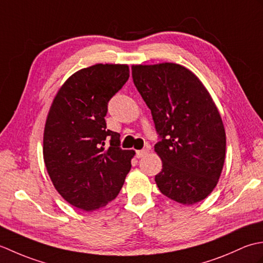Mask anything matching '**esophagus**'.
I'll use <instances>...</instances> for the list:
<instances>
[{"label": "esophagus", "instance_id": "obj_1", "mask_svg": "<svg viewBox=\"0 0 263 263\" xmlns=\"http://www.w3.org/2000/svg\"><path fill=\"white\" fill-rule=\"evenodd\" d=\"M148 153H149V150L146 149V148L142 149V150H137V157L142 158V157H144V156H147Z\"/></svg>", "mask_w": 263, "mask_h": 263}]
</instances>
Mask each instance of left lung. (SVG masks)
I'll list each match as a JSON object with an SVG mask.
<instances>
[{"label":"left lung","mask_w":263,"mask_h":263,"mask_svg":"<svg viewBox=\"0 0 263 263\" xmlns=\"http://www.w3.org/2000/svg\"><path fill=\"white\" fill-rule=\"evenodd\" d=\"M138 91L152 110L163 170L159 191L183 204L211 193L224 166V124L209 92L191 71L175 63L133 65Z\"/></svg>","instance_id":"left-lung-1"}]
</instances>
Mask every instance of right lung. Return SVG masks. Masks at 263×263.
I'll return each mask as SVG.
<instances>
[{
    "label": "right lung",
    "mask_w": 263,
    "mask_h": 263,
    "mask_svg": "<svg viewBox=\"0 0 263 263\" xmlns=\"http://www.w3.org/2000/svg\"><path fill=\"white\" fill-rule=\"evenodd\" d=\"M130 77L127 65L96 64L72 74L49 109L44 161L55 189L77 208L92 211L114 200L131 170L133 150L107 130L110 98Z\"/></svg>",
    "instance_id": "add662e5"
}]
</instances>
